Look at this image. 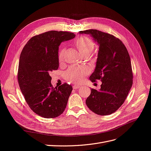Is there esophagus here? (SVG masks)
<instances>
[{"label":"esophagus","instance_id":"esophagus-1","mask_svg":"<svg viewBox=\"0 0 151 151\" xmlns=\"http://www.w3.org/2000/svg\"><path fill=\"white\" fill-rule=\"evenodd\" d=\"M73 88L74 89H76V88H80V86H79V85H74L73 86Z\"/></svg>","mask_w":151,"mask_h":151}]
</instances>
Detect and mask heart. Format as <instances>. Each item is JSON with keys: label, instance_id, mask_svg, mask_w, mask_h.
Returning <instances> with one entry per match:
<instances>
[{"label": "heart", "instance_id": "heart-1", "mask_svg": "<svg viewBox=\"0 0 151 151\" xmlns=\"http://www.w3.org/2000/svg\"><path fill=\"white\" fill-rule=\"evenodd\" d=\"M74 45L83 56L87 55H89L92 52L95 47L93 41L90 37L86 36H82L77 38L74 42ZM64 52L65 50L63 48L59 50L58 60L59 63H62L64 61ZM89 71L88 68L86 66H71L68 69L64 76L66 80L70 82L80 83L82 82L85 76L88 74Z\"/></svg>", "mask_w": 151, "mask_h": 151}]
</instances>
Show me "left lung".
I'll list each match as a JSON object with an SVG mask.
<instances>
[{
    "label": "left lung",
    "instance_id": "left-lung-1",
    "mask_svg": "<svg viewBox=\"0 0 151 151\" xmlns=\"http://www.w3.org/2000/svg\"><path fill=\"white\" fill-rule=\"evenodd\" d=\"M80 34L90 35L99 45L96 66L89 78L102 83L99 91L91 89L86 104L97 114H111L123 104L133 84L130 55L123 42L111 34L93 29Z\"/></svg>",
    "mask_w": 151,
    "mask_h": 151
}]
</instances>
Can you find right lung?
I'll return each mask as SVG.
<instances>
[{"label":"right lung","mask_w":151,"mask_h":151,"mask_svg":"<svg viewBox=\"0 0 151 151\" xmlns=\"http://www.w3.org/2000/svg\"><path fill=\"white\" fill-rule=\"evenodd\" d=\"M75 37L68 32L49 31L30 38L21 51L18 72L19 88L30 109L43 118L58 117L66 107L72 86L64 83L54 88L50 73L59 68L61 43Z\"/></svg>","instance_id":"add662e5"}]
</instances>
